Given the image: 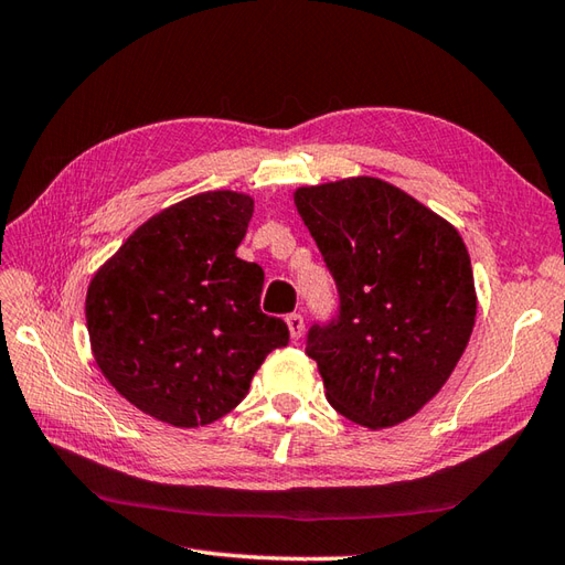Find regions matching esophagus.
Instances as JSON below:
<instances>
[{"instance_id":"obj_1","label":"esophagus","mask_w":565,"mask_h":565,"mask_svg":"<svg viewBox=\"0 0 565 565\" xmlns=\"http://www.w3.org/2000/svg\"><path fill=\"white\" fill-rule=\"evenodd\" d=\"M286 324H288V332H291V339H300V334H303V330H306L303 315H298V312L286 315Z\"/></svg>"}]
</instances>
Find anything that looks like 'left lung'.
Returning a JSON list of instances; mask_svg holds the SVG:
<instances>
[{
  "mask_svg": "<svg viewBox=\"0 0 565 565\" xmlns=\"http://www.w3.org/2000/svg\"><path fill=\"white\" fill-rule=\"evenodd\" d=\"M294 202L339 294L306 339L327 402L353 424L397 426L448 383L475 327L460 233L377 178L300 188Z\"/></svg>",
  "mask_w": 565,
  "mask_h": 565,
  "instance_id": "8db88e82",
  "label": "left lung"
}]
</instances>
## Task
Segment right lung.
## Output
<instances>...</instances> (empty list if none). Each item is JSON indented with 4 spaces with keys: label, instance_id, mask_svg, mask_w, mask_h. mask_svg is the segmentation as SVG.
<instances>
[{
    "label": "right lung",
    "instance_id": "add662e5",
    "mask_svg": "<svg viewBox=\"0 0 565 565\" xmlns=\"http://www.w3.org/2000/svg\"><path fill=\"white\" fill-rule=\"evenodd\" d=\"M247 194H194L151 216L96 271L86 294L90 349L137 409L178 428L214 424L243 402L267 353L288 344L259 310L265 271L235 257Z\"/></svg>",
    "mask_w": 565,
    "mask_h": 565
}]
</instances>
